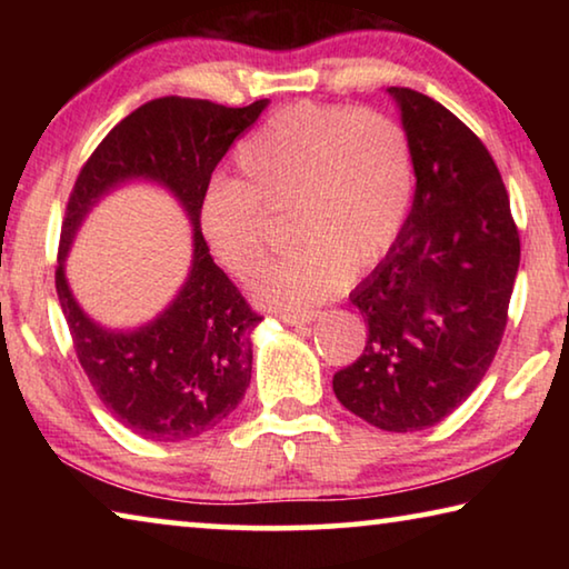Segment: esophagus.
<instances>
[{"label":"esophagus","instance_id":"34e87169","mask_svg":"<svg viewBox=\"0 0 569 569\" xmlns=\"http://www.w3.org/2000/svg\"><path fill=\"white\" fill-rule=\"evenodd\" d=\"M283 323L288 326H306V323H313L319 319V311H306V313H283L281 316Z\"/></svg>","mask_w":569,"mask_h":569}]
</instances>
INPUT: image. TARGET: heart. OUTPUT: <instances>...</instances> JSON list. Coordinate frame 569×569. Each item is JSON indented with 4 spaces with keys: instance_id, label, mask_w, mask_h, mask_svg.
I'll return each instance as SVG.
<instances>
[{
    "instance_id": "heart-1",
    "label": "heart",
    "mask_w": 569,
    "mask_h": 569,
    "mask_svg": "<svg viewBox=\"0 0 569 569\" xmlns=\"http://www.w3.org/2000/svg\"><path fill=\"white\" fill-rule=\"evenodd\" d=\"M240 180L218 178L200 198V230L216 261L248 281L268 253L263 209L291 208L298 243L253 283L266 308L306 313L397 240L413 198V148L391 114L298 102L236 150Z\"/></svg>"
}]
</instances>
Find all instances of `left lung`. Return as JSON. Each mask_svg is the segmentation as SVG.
<instances>
[{
    "mask_svg": "<svg viewBox=\"0 0 569 569\" xmlns=\"http://www.w3.org/2000/svg\"><path fill=\"white\" fill-rule=\"evenodd\" d=\"M417 190L383 261L353 288L369 336L336 371L346 409L383 431H421L467 401L492 363L519 268V236L492 156L427 94L389 88Z\"/></svg>",
    "mask_w": 569,
    "mask_h": 569,
    "instance_id": "1",
    "label": "left lung"
}]
</instances>
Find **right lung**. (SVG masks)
<instances>
[{
    "label": "right lung",
    "mask_w": 569,
    "mask_h": 569,
    "mask_svg": "<svg viewBox=\"0 0 569 569\" xmlns=\"http://www.w3.org/2000/svg\"><path fill=\"white\" fill-rule=\"evenodd\" d=\"M266 108L268 100L248 108L190 98L152 100L114 124L74 182L57 256V298L100 401L138 437H200L246 397L253 369L250 336L261 316L250 311L210 258L198 208L218 162ZM132 181H150L179 200L193 228V256L187 281L156 320L110 330L76 301L63 263L91 208Z\"/></svg>",
    "instance_id": "obj_1"
}]
</instances>
